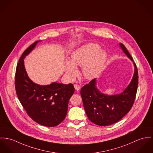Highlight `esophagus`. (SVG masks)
<instances>
[{
    "label": "esophagus",
    "mask_w": 153,
    "mask_h": 153,
    "mask_svg": "<svg viewBox=\"0 0 153 153\" xmlns=\"http://www.w3.org/2000/svg\"><path fill=\"white\" fill-rule=\"evenodd\" d=\"M74 88H75V90H76V91H79V90H80V88H81V87H80V86L79 85H74Z\"/></svg>",
    "instance_id": "obj_1"
}]
</instances>
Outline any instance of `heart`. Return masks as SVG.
<instances>
[{
  "instance_id": "b5f03b06",
  "label": "heart",
  "mask_w": 153,
  "mask_h": 153,
  "mask_svg": "<svg viewBox=\"0 0 153 153\" xmlns=\"http://www.w3.org/2000/svg\"><path fill=\"white\" fill-rule=\"evenodd\" d=\"M96 43H88L74 51L71 55V60H66L65 68L67 74L70 78H74L79 73L77 66L82 68L85 78L93 79L97 77L104 67L107 59V53L100 49Z\"/></svg>"
}]
</instances>
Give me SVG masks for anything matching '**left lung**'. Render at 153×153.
Segmentation results:
<instances>
[{"mask_svg":"<svg viewBox=\"0 0 153 153\" xmlns=\"http://www.w3.org/2000/svg\"><path fill=\"white\" fill-rule=\"evenodd\" d=\"M119 46L134 66L133 76L129 85L121 93L108 95L98 89L97 79H94L85 85L80 91L87 117L98 126H109L119 121L130 110L136 98L138 83L137 66L126 47L121 43Z\"/></svg>","mask_w":153,"mask_h":153,"instance_id":"left-lung-1","label":"left lung"}]
</instances>
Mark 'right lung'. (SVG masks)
<instances>
[{"label":"right lung","mask_w":153,"mask_h":153,"mask_svg":"<svg viewBox=\"0 0 153 153\" xmlns=\"http://www.w3.org/2000/svg\"><path fill=\"white\" fill-rule=\"evenodd\" d=\"M40 42H35L22 54L16 67L15 88L19 101L31 119L40 125L54 127L65 119L74 87L71 83L57 82L38 85L29 78L24 59Z\"/></svg>","instance_id":"add662e5"}]
</instances>
